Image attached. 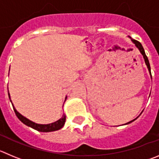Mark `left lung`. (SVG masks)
Listing matches in <instances>:
<instances>
[{"label": "left lung", "instance_id": "obj_1", "mask_svg": "<svg viewBox=\"0 0 159 159\" xmlns=\"http://www.w3.org/2000/svg\"><path fill=\"white\" fill-rule=\"evenodd\" d=\"M132 41H133V42L135 44H136V47H137L138 48H139V50H140V52H141V54L143 55V59H144V61H145V63H146V65H147V66H148V70H149L150 74H151V66H150V63H149V61H148V56H146V54H145V52H144V49H143V46H142V44H140V42H139V41H136V40L132 39ZM151 78H152V77H151ZM136 119L133 120V121H129V122L126 123V124H129V123H131L132 121H135V120H136Z\"/></svg>", "mask_w": 159, "mask_h": 159}]
</instances>
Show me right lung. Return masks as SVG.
Instances as JSON below:
<instances>
[{"label": "right lung", "instance_id": "1", "mask_svg": "<svg viewBox=\"0 0 159 159\" xmlns=\"http://www.w3.org/2000/svg\"><path fill=\"white\" fill-rule=\"evenodd\" d=\"M8 96H9L10 99V95L9 93H8ZM13 107V105H12ZM13 109H14L15 113H16V116L17 118H19L23 124L26 125L28 126L31 127V128L34 129L38 130L39 132H43V133H48V132H52V131H56V130H59L62 128V127L64 125L65 121H66V116L65 115H63L60 119H59L58 121H55V122L51 123V124H48V125H40V124H36V123L33 122V121H30L29 119L26 118L25 117H23V115H20V114L15 109V107H13Z\"/></svg>", "mask_w": 159, "mask_h": 159}]
</instances>
